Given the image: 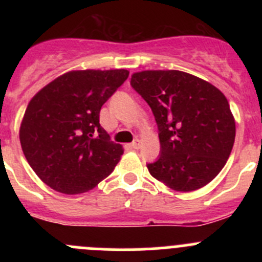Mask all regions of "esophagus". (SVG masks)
Returning a JSON list of instances; mask_svg holds the SVG:
<instances>
[{
	"label": "esophagus",
	"mask_w": 262,
	"mask_h": 262,
	"mask_svg": "<svg viewBox=\"0 0 262 262\" xmlns=\"http://www.w3.org/2000/svg\"><path fill=\"white\" fill-rule=\"evenodd\" d=\"M130 147L134 148V149H138V148L141 147V141H139V139H136L134 142H132Z\"/></svg>",
	"instance_id": "esophagus-1"
}]
</instances>
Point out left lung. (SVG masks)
<instances>
[{"instance_id": "1", "label": "left lung", "mask_w": 262, "mask_h": 262, "mask_svg": "<svg viewBox=\"0 0 262 262\" xmlns=\"http://www.w3.org/2000/svg\"><path fill=\"white\" fill-rule=\"evenodd\" d=\"M130 84L147 101L158 125L161 155L147 167L176 191L209 184L226 165L236 137L228 100L208 81L182 71H142Z\"/></svg>"}]
</instances>
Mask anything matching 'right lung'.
Listing matches in <instances>:
<instances>
[{
  "label": "right lung",
  "instance_id": "right-lung-1",
  "mask_svg": "<svg viewBox=\"0 0 262 262\" xmlns=\"http://www.w3.org/2000/svg\"><path fill=\"white\" fill-rule=\"evenodd\" d=\"M128 76L126 70L70 71L34 95L18 134L25 158L44 184L77 195L113 172L124 149L110 141L99 116Z\"/></svg>",
  "mask_w": 262,
  "mask_h": 262
}]
</instances>
